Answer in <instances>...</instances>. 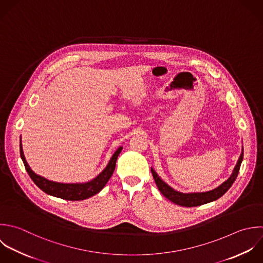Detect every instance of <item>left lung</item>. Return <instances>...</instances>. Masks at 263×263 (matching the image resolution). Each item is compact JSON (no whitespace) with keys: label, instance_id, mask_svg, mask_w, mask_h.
<instances>
[{"label":"left lung","instance_id":"1","mask_svg":"<svg viewBox=\"0 0 263 263\" xmlns=\"http://www.w3.org/2000/svg\"><path fill=\"white\" fill-rule=\"evenodd\" d=\"M243 157H244V148L242 147L241 156L230 178L226 180L223 183H221L219 186H217L216 189L208 192H203V193H180L172 189L170 185H168L153 168H152V173L159 191L165 198H167L172 203L182 207H197V206H201V205L216 201L231 189V186L233 185V183L235 182L239 174Z\"/></svg>","mask_w":263,"mask_h":263}]
</instances>
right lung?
<instances>
[{
    "instance_id": "right-lung-1",
    "label": "right lung",
    "mask_w": 263,
    "mask_h": 263,
    "mask_svg": "<svg viewBox=\"0 0 263 263\" xmlns=\"http://www.w3.org/2000/svg\"><path fill=\"white\" fill-rule=\"evenodd\" d=\"M19 146H20V157L24 164L26 172L30 176L31 180L35 183V185L39 189H41L44 193H46L50 196L60 198L63 200H67V201H82V200H86V199L91 198L94 195L98 194L105 186V184L111 177V175L115 171V168H116V163H117L118 157L123 149V147L120 146L115 152V154L111 156L106 167L92 180L87 181V182H81V183L80 182H78V183H62V182H56V181L49 180V179L34 173L25 160L23 149H22L21 137H20Z\"/></svg>"
}]
</instances>
